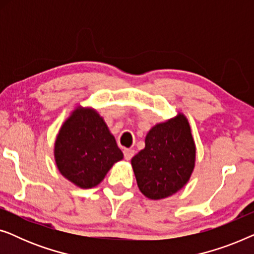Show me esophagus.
I'll return each instance as SVG.
<instances>
[{"mask_svg":"<svg viewBox=\"0 0 254 254\" xmlns=\"http://www.w3.org/2000/svg\"><path fill=\"white\" fill-rule=\"evenodd\" d=\"M134 154H135V151L133 150V149H125V150H124L125 159H127V161L131 159V157H133Z\"/></svg>","mask_w":254,"mask_h":254,"instance_id":"34e87169","label":"esophagus"}]
</instances>
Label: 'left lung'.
I'll list each match as a JSON object with an SVG mask.
<instances>
[{
    "mask_svg": "<svg viewBox=\"0 0 254 254\" xmlns=\"http://www.w3.org/2000/svg\"><path fill=\"white\" fill-rule=\"evenodd\" d=\"M195 164V144L185 116L152 127L145 148L131 158L138 189L152 200L168 197L189 182Z\"/></svg>",
    "mask_w": 254,
    "mask_h": 254,
    "instance_id": "left-lung-1",
    "label": "left lung"
}]
</instances>
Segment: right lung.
Wrapping results in <instances>:
<instances>
[{"label": "right lung", "instance_id": "add662e5", "mask_svg": "<svg viewBox=\"0 0 254 254\" xmlns=\"http://www.w3.org/2000/svg\"><path fill=\"white\" fill-rule=\"evenodd\" d=\"M54 156L64 178L81 189H91L124 154L103 118L95 110L78 107L59 131Z\"/></svg>", "mask_w": 254, "mask_h": 254}]
</instances>
